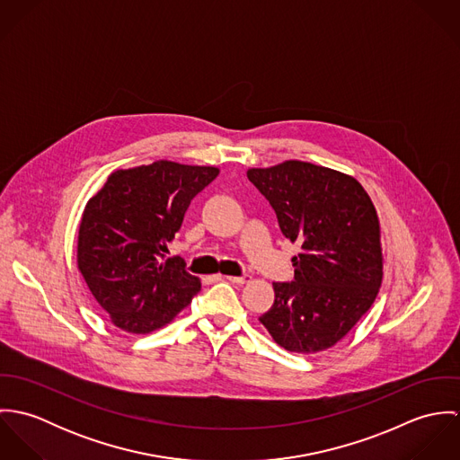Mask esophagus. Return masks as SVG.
<instances>
[{
	"instance_id": "obj_1",
	"label": "esophagus",
	"mask_w": 460,
	"mask_h": 460,
	"mask_svg": "<svg viewBox=\"0 0 460 460\" xmlns=\"http://www.w3.org/2000/svg\"><path fill=\"white\" fill-rule=\"evenodd\" d=\"M225 281H230V283H237V285H244L252 279V276L244 274V276H221Z\"/></svg>"
}]
</instances>
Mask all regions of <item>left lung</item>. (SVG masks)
I'll return each mask as SVG.
<instances>
[{"label": "left lung", "mask_w": 460, "mask_h": 460, "mask_svg": "<svg viewBox=\"0 0 460 460\" xmlns=\"http://www.w3.org/2000/svg\"><path fill=\"white\" fill-rule=\"evenodd\" d=\"M279 228L301 244L294 281L272 283L274 303L259 319L285 350L315 354L336 345L374 305L383 283L377 210L350 175L305 161L250 168Z\"/></svg>", "instance_id": "left-lung-1"}]
</instances>
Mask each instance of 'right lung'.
Here are the masks:
<instances>
[{
  "label": "right lung",
  "mask_w": 460,
  "mask_h": 460,
  "mask_svg": "<svg viewBox=\"0 0 460 460\" xmlns=\"http://www.w3.org/2000/svg\"><path fill=\"white\" fill-rule=\"evenodd\" d=\"M216 166L154 161L113 172L84 205L77 269L111 324L146 334L170 324L201 288L181 257L166 259L198 193Z\"/></svg>",
  "instance_id": "add662e5"
}]
</instances>
